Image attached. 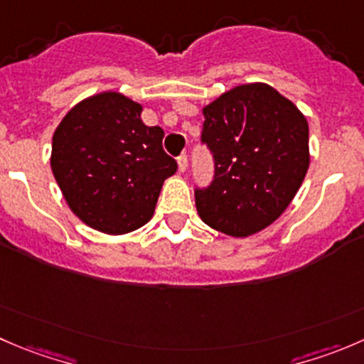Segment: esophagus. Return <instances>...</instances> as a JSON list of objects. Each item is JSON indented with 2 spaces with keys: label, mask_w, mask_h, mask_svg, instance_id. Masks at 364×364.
<instances>
[{
  "label": "esophagus",
  "mask_w": 364,
  "mask_h": 364,
  "mask_svg": "<svg viewBox=\"0 0 364 364\" xmlns=\"http://www.w3.org/2000/svg\"><path fill=\"white\" fill-rule=\"evenodd\" d=\"M178 168L179 172H185L186 168H188V158H186V154H181V156L178 158Z\"/></svg>",
  "instance_id": "obj_1"
}]
</instances>
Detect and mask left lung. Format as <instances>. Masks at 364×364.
Instances as JSON below:
<instances>
[{
    "mask_svg": "<svg viewBox=\"0 0 364 364\" xmlns=\"http://www.w3.org/2000/svg\"><path fill=\"white\" fill-rule=\"evenodd\" d=\"M203 115L215 179L196 192L197 213L232 238L256 235L284 213L308 174V119L267 83L236 85Z\"/></svg>",
    "mask_w": 364,
    "mask_h": 364,
    "instance_id": "obj_1",
    "label": "left lung"
}]
</instances>
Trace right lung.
Returning <instances> with one entry per match:
<instances>
[{
  "label": "right lung",
  "instance_id": "obj_1",
  "mask_svg": "<svg viewBox=\"0 0 364 364\" xmlns=\"http://www.w3.org/2000/svg\"><path fill=\"white\" fill-rule=\"evenodd\" d=\"M140 115L142 105L107 90L74 105L53 133L49 161L67 206L105 235L146 225L178 171L161 147L164 129Z\"/></svg>",
  "mask_w": 364,
  "mask_h": 364
}]
</instances>
